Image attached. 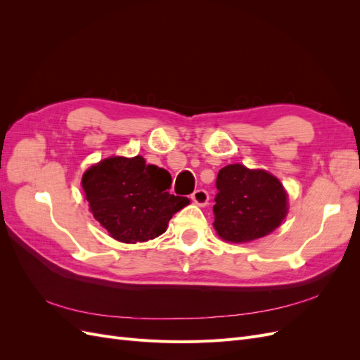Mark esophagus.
I'll use <instances>...</instances> for the list:
<instances>
[{
  "label": "esophagus",
  "instance_id": "obj_1",
  "mask_svg": "<svg viewBox=\"0 0 360 360\" xmlns=\"http://www.w3.org/2000/svg\"><path fill=\"white\" fill-rule=\"evenodd\" d=\"M191 198H192V201H193L195 204H198L200 207H204V205L209 204V193H207V191H204V189L195 191V192L191 195Z\"/></svg>",
  "mask_w": 360,
  "mask_h": 360
}]
</instances>
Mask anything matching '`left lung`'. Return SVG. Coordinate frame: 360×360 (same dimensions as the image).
<instances>
[{
  "instance_id": "obj_1",
  "label": "left lung",
  "mask_w": 360,
  "mask_h": 360,
  "mask_svg": "<svg viewBox=\"0 0 360 360\" xmlns=\"http://www.w3.org/2000/svg\"><path fill=\"white\" fill-rule=\"evenodd\" d=\"M216 189L213 226L226 242L257 240L285 219L288 195L264 169H249L240 163L226 165L217 172Z\"/></svg>"
}]
</instances>
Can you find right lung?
<instances>
[{"mask_svg":"<svg viewBox=\"0 0 360 360\" xmlns=\"http://www.w3.org/2000/svg\"><path fill=\"white\" fill-rule=\"evenodd\" d=\"M82 189L96 221L118 242H147L165 233L174 213L189 204L169 193L167 169L143 156H112L86 169Z\"/></svg>","mask_w":360,"mask_h":360,"instance_id":"1","label":"right lung"}]
</instances>
